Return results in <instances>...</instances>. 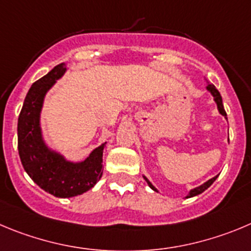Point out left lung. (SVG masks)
<instances>
[{
  "label": "left lung",
  "instance_id": "obj_1",
  "mask_svg": "<svg viewBox=\"0 0 251 251\" xmlns=\"http://www.w3.org/2000/svg\"><path fill=\"white\" fill-rule=\"evenodd\" d=\"M205 89H207L208 93H210V95H212V97H213V100H214V102H215V104H217V109H218V111H219V114L223 115L224 118L226 119V110H224V106H223V100H222L221 93H219V91H218L217 89H215V86L213 85V84H207V86H205ZM226 120H228V119H226ZM218 176H219V175L214 176V177H213V178L208 179L207 182H204V183L201 184V186L194 187V188H192L191 191H189L188 193H187L186 198H192V197H196V196H198V194L203 193V192H204L205 189H208V188H209L210 186H212L213 182H214L215 179L218 178ZM142 177H144V179H145V181H146V183L149 184V187H150V188L152 189V191L158 192V189L156 188V187H154L153 184H152L151 182L149 181V178H147L146 176L142 175Z\"/></svg>",
  "mask_w": 251,
  "mask_h": 251
}]
</instances>
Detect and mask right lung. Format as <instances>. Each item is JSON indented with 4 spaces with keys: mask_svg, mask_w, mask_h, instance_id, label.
<instances>
[{
    "mask_svg": "<svg viewBox=\"0 0 251 251\" xmlns=\"http://www.w3.org/2000/svg\"><path fill=\"white\" fill-rule=\"evenodd\" d=\"M68 70L60 63L30 86L18 118V153L23 168L43 191L58 198L80 196L93 188L102 176V153L106 142L81 161H70L47 142L41 116L48 91Z\"/></svg>",
    "mask_w": 251,
    "mask_h": 251,
    "instance_id": "obj_1",
    "label": "right lung"
}]
</instances>
